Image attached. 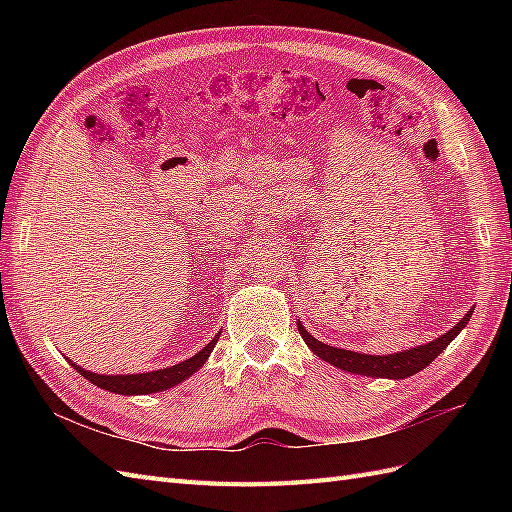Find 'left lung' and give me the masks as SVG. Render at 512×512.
I'll return each instance as SVG.
<instances>
[{
	"label": "left lung",
	"mask_w": 512,
	"mask_h": 512,
	"mask_svg": "<svg viewBox=\"0 0 512 512\" xmlns=\"http://www.w3.org/2000/svg\"><path fill=\"white\" fill-rule=\"evenodd\" d=\"M472 318V309L463 316L451 331H446L444 335L436 337L433 342L423 344V346H414L410 350H401L393 354H365V352H354V350H344V348H335L329 344H322L318 339L307 333V329L297 320V327L301 337L305 339V344L309 346L318 359L327 361L329 365L350 371V374L356 376H369V378H391V380H404L410 378L418 371H423L442 350L453 342V339L459 335V331L466 329V324Z\"/></svg>",
	"instance_id": "8db88e82"
}]
</instances>
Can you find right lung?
I'll use <instances>...</instances> for the list:
<instances>
[{"instance_id": "1", "label": "right lung", "mask_w": 512, "mask_h": 512, "mask_svg": "<svg viewBox=\"0 0 512 512\" xmlns=\"http://www.w3.org/2000/svg\"><path fill=\"white\" fill-rule=\"evenodd\" d=\"M218 339H220V333L215 335L203 350L190 356V359H185L173 367L145 371V374H108L106 376V374H94V371L83 369L81 365H76L72 361L70 365L79 371L85 380L100 386L104 391H111L117 395H151V393L173 389V386H177L179 382L194 376L196 371L207 363L209 354L213 352L215 344H218Z\"/></svg>"}]
</instances>
